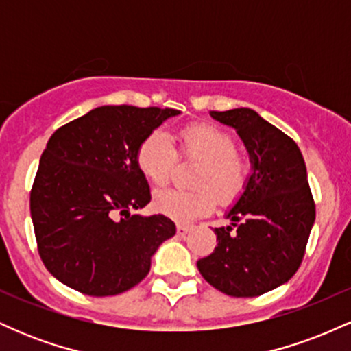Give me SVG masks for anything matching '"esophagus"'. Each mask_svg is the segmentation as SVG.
I'll return each mask as SVG.
<instances>
[{"label":"esophagus","instance_id":"obj_1","mask_svg":"<svg viewBox=\"0 0 351 351\" xmlns=\"http://www.w3.org/2000/svg\"><path fill=\"white\" fill-rule=\"evenodd\" d=\"M191 226H186V224H176V232H178V236L184 237L188 234V232H191Z\"/></svg>","mask_w":351,"mask_h":351}]
</instances>
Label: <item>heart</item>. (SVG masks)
<instances>
[{"label":"heart","instance_id":"1","mask_svg":"<svg viewBox=\"0 0 351 351\" xmlns=\"http://www.w3.org/2000/svg\"><path fill=\"white\" fill-rule=\"evenodd\" d=\"M180 155L199 160L193 184L196 189L167 188L153 195V208L170 219L186 221L206 216L216 198L223 204L243 195L251 178V162L236 150V138L215 123H191L180 132ZM136 167L155 186L170 178L176 163V150L165 132L155 130L140 142L135 153Z\"/></svg>","mask_w":351,"mask_h":351}]
</instances>
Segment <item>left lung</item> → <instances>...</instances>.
I'll return each instance as SVG.
<instances>
[{
	"instance_id": "obj_1",
	"label": "left lung",
	"mask_w": 351,
	"mask_h": 351,
	"mask_svg": "<svg viewBox=\"0 0 351 351\" xmlns=\"http://www.w3.org/2000/svg\"><path fill=\"white\" fill-rule=\"evenodd\" d=\"M209 114L236 128L252 173L228 211L231 224L215 229V251L196 265L204 280L228 295H263L297 272L315 221L304 156L291 136L251 108Z\"/></svg>"
}]
</instances>
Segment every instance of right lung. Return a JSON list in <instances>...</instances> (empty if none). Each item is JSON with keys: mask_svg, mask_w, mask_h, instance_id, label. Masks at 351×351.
I'll return each mask as SVG.
<instances>
[{"mask_svg": "<svg viewBox=\"0 0 351 351\" xmlns=\"http://www.w3.org/2000/svg\"><path fill=\"white\" fill-rule=\"evenodd\" d=\"M178 114L104 106L52 134L31 189V219L39 256L59 282L107 297L150 272L152 256L176 228L163 215H132L152 199L135 153L145 136Z\"/></svg>", "mask_w": 351, "mask_h": 351, "instance_id": "right-lung-1", "label": "right lung"}]
</instances>
